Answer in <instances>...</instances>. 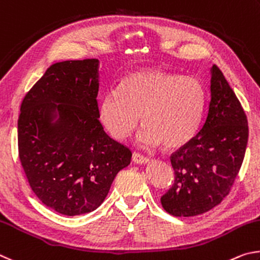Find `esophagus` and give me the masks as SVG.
Segmentation results:
<instances>
[{
  "instance_id": "1",
  "label": "esophagus",
  "mask_w": 260,
  "mask_h": 260,
  "mask_svg": "<svg viewBox=\"0 0 260 260\" xmlns=\"http://www.w3.org/2000/svg\"><path fill=\"white\" fill-rule=\"evenodd\" d=\"M133 161L136 163V165H146V163L149 162L147 157L140 155L139 153H134L133 154Z\"/></svg>"
}]
</instances>
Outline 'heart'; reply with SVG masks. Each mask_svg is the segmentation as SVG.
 <instances>
[{
	"instance_id": "1",
	"label": "heart",
	"mask_w": 260,
	"mask_h": 260,
	"mask_svg": "<svg viewBox=\"0 0 260 260\" xmlns=\"http://www.w3.org/2000/svg\"><path fill=\"white\" fill-rule=\"evenodd\" d=\"M206 106V89L198 77L160 70L127 74L103 95L99 118L114 139L124 140L139 126L144 147L163 143L167 148L184 146L197 135Z\"/></svg>"
}]
</instances>
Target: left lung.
Masks as SVG:
<instances>
[{
	"mask_svg": "<svg viewBox=\"0 0 260 260\" xmlns=\"http://www.w3.org/2000/svg\"><path fill=\"white\" fill-rule=\"evenodd\" d=\"M209 93L198 134L171 155L175 184L161 203L175 217L198 216L218 206L229 195L247 149V116L216 65L210 68Z\"/></svg>",
	"mask_w": 260,
	"mask_h": 260,
	"instance_id": "left-lung-1",
	"label": "left lung"
}]
</instances>
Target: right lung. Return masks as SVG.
<instances>
[{
    "label": "right lung",
    "mask_w": 260,
    "mask_h": 260,
    "mask_svg": "<svg viewBox=\"0 0 260 260\" xmlns=\"http://www.w3.org/2000/svg\"><path fill=\"white\" fill-rule=\"evenodd\" d=\"M99 68L98 59L53 63L21 103V166L36 197L65 216L95 210L133 155L98 120Z\"/></svg>",
    "instance_id": "add662e5"
}]
</instances>
